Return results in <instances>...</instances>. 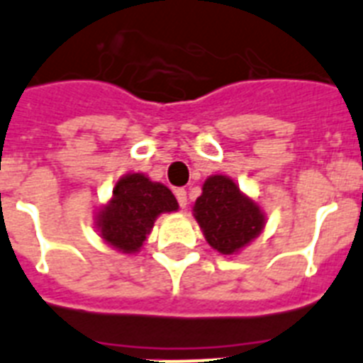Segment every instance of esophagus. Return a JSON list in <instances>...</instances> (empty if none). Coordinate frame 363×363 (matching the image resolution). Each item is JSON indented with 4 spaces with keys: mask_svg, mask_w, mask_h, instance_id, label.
Listing matches in <instances>:
<instances>
[{
    "mask_svg": "<svg viewBox=\"0 0 363 363\" xmlns=\"http://www.w3.org/2000/svg\"><path fill=\"white\" fill-rule=\"evenodd\" d=\"M175 197H177V201H179V206H181V208H184V206L188 205V196H186V190H184V188H179V190H175Z\"/></svg>",
    "mask_w": 363,
    "mask_h": 363,
    "instance_id": "34e87169",
    "label": "esophagus"
}]
</instances>
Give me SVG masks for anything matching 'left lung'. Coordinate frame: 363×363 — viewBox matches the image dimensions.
Wrapping results in <instances>:
<instances>
[{
	"label": "left lung",
	"mask_w": 363,
	"mask_h": 363,
	"mask_svg": "<svg viewBox=\"0 0 363 363\" xmlns=\"http://www.w3.org/2000/svg\"><path fill=\"white\" fill-rule=\"evenodd\" d=\"M194 216L206 242L221 255H234L264 228L260 206L245 197L228 177H208L197 197Z\"/></svg>",
	"instance_id": "1"
}]
</instances>
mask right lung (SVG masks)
<instances>
[{
    "label": "right lung",
    "mask_w": 363,
    "mask_h": 363,
    "mask_svg": "<svg viewBox=\"0 0 363 363\" xmlns=\"http://www.w3.org/2000/svg\"><path fill=\"white\" fill-rule=\"evenodd\" d=\"M112 201L99 212L97 227L112 247L135 252L142 247L162 212L179 208L175 196L164 184L149 181L142 173H129L118 181Z\"/></svg>",
    "instance_id": "add662e5"
}]
</instances>
